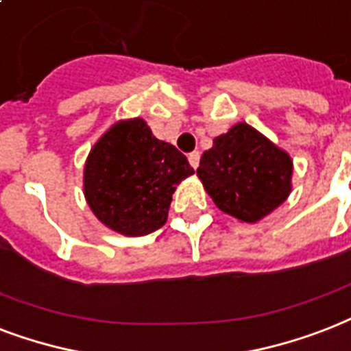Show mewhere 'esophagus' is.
<instances>
[{
    "instance_id": "1",
    "label": "esophagus",
    "mask_w": 351,
    "mask_h": 351,
    "mask_svg": "<svg viewBox=\"0 0 351 351\" xmlns=\"http://www.w3.org/2000/svg\"><path fill=\"white\" fill-rule=\"evenodd\" d=\"M199 157H201L199 152H192V154H189V162H190V167L194 168V170L199 167Z\"/></svg>"
}]
</instances>
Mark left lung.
<instances>
[{
  "label": "left lung",
  "instance_id": "left-lung-1",
  "mask_svg": "<svg viewBox=\"0 0 351 351\" xmlns=\"http://www.w3.org/2000/svg\"><path fill=\"white\" fill-rule=\"evenodd\" d=\"M293 162L286 152L245 122L236 124L201 156L197 176L223 213L254 223L291 192Z\"/></svg>",
  "mask_w": 351,
  "mask_h": 351
}]
</instances>
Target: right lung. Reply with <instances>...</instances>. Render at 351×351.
<instances>
[{
	"label": "right lung",
	"mask_w": 351,
	"mask_h": 351,
	"mask_svg": "<svg viewBox=\"0 0 351 351\" xmlns=\"http://www.w3.org/2000/svg\"><path fill=\"white\" fill-rule=\"evenodd\" d=\"M194 173L176 146L162 143L143 119L122 121L93 146L84 194L95 216L124 236H145L167 221L172 194Z\"/></svg>",
	"instance_id": "add662e5"
}]
</instances>
